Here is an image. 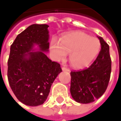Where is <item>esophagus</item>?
Wrapping results in <instances>:
<instances>
[{
  "label": "esophagus",
  "instance_id": "1",
  "mask_svg": "<svg viewBox=\"0 0 121 121\" xmlns=\"http://www.w3.org/2000/svg\"><path fill=\"white\" fill-rule=\"evenodd\" d=\"M61 69H62L63 71H64V72H69V69L68 68H65V67H62V68H61Z\"/></svg>",
  "mask_w": 121,
  "mask_h": 121
}]
</instances>
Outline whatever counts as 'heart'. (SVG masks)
<instances>
[{"mask_svg": "<svg viewBox=\"0 0 121 121\" xmlns=\"http://www.w3.org/2000/svg\"><path fill=\"white\" fill-rule=\"evenodd\" d=\"M100 43L98 38L90 37L81 31L64 33L60 41L53 39L49 44L52 57L56 61L64 60L69 54L68 60L75 69H82L91 63L100 51Z\"/></svg>", "mask_w": 121, "mask_h": 121, "instance_id": "heart-1", "label": "heart"}]
</instances>
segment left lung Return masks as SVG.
I'll return each instance as SVG.
<instances>
[{
	"instance_id": "left-lung-1",
	"label": "left lung",
	"mask_w": 121,
	"mask_h": 121,
	"mask_svg": "<svg viewBox=\"0 0 121 121\" xmlns=\"http://www.w3.org/2000/svg\"><path fill=\"white\" fill-rule=\"evenodd\" d=\"M101 50L93 64L88 68L71 72L70 93L75 101L82 104L94 102L106 91L111 73L109 46L98 37Z\"/></svg>"
}]
</instances>
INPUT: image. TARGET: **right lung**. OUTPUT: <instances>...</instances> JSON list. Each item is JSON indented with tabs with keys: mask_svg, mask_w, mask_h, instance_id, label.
I'll return each mask as SVG.
<instances>
[{
	"mask_svg": "<svg viewBox=\"0 0 121 121\" xmlns=\"http://www.w3.org/2000/svg\"><path fill=\"white\" fill-rule=\"evenodd\" d=\"M49 25L33 24L19 34L11 45L8 60V80L20 102L43 104L53 82L62 72L60 64L46 56L49 51ZM37 45V51L34 49Z\"/></svg>",
	"mask_w": 121,
	"mask_h": 121,
	"instance_id": "add662e5",
	"label": "right lung"
}]
</instances>
